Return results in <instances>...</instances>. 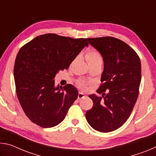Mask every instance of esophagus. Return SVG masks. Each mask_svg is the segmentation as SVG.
<instances>
[{
	"mask_svg": "<svg viewBox=\"0 0 156 156\" xmlns=\"http://www.w3.org/2000/svg\"><path fill=\"white\" fill-rule=\"evenodd\" d=\"M84 98H85V95H84V94H83V93H81V92H80V93L78 94V100H80V99Z\"/></svg>",
	"mask_w": 156,
	"mask_h": 156,
	"instance_id": "34e87169",
	"label": "esophagus"
}]
</instances>
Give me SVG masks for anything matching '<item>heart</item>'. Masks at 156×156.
Returning <instances> with one entry per match:
<instances>
[{"instance_id":"b5f03b06","label":"heart","mask_w":156,"mask_h":156,"mask_svg":"<svg viewBox=\"0 0 156 156\" xmlns=\"http://www.w3.org/2000/svg\"><path fill=\"white\" fill-rule=\"evenodd\" d=\"M85 58L88 65H94L98 63H102V56L98 51L96 50H89L85 55ZM89 84V83L84 80H78L77 82V85L80 89L85 90Z\"/></svg>"}]
</instances>
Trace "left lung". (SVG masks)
Instances as JSON below:
<instances>
[{
  "mask_svg": "<svg viewBox=\"0 0 156 156\" xmlns=\"http://www.w3.org/2000/svg\"><path fill=\"white\" fill-rule=\"evenodd\" d=\"M104 60L102 84L97 93L89 97L94 105L86 113L88 123L100 132L113 131L128 119L139 94L141 62L138 55L120 39L107 36L87 38ZM107 90V94L105 92Z\"/></svg>",
  "mask_w": 156,
  "mask_h": 156,
  "instance_id": "8db88e82",
  "label": "left lung"
}]
</instances>
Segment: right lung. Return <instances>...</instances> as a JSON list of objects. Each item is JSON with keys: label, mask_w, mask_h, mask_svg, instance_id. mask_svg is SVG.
Instances as JSON below:
<instances>
[{"label": "right lung", "mask_w": 156, "mask_h": 156, "mask_svg": "<svg viewBox=\"0 0 156 156\" xmlns=\"http://www.w3.org/2000/svg\"><path fill=\"white\" fill-rule=\"evenodd\" d=\"M89 43L87 38L46 34L21 47L16 58L14 75L18 99L31 122L43 128L58 125L77 99L72 84L55 87L54 78L69 68Z\"/></svg>", "instance_id": "1"}]
</instances>
